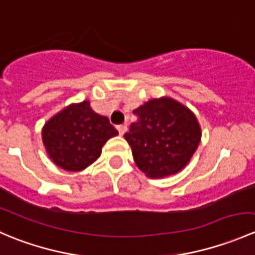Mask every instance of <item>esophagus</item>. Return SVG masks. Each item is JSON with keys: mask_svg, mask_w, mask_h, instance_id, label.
<instances>
[{"mask_svg": "<svg viewBox=\"0 0 255 255\" xmlns=\"http://www.w3.org/2000/svg\"><path fill=\"white\" fill-rule=\"evenodd\" d=\"M117 129H118V132H120V134L123 135L126 132H127V126L120 125V126H117Z\"/></svg>", "mask_w": 255, "mask_h": 255, "instance_id": "34e87169", "label": "esophagus"}]
</instances>
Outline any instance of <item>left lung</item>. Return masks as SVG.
<instances>
[{
	"instance_id": "obj_1",
	"label": "left lung",
	"mask_w": 255,
	"mask_h": 255,
	"mask_svg": "<svg viewBox=\"0 0 255 255\" xmlns=\"http://www.w3.org/2000/svg\"><path fill=\"white\" fill-rule=\"evenodd\" d=\"M133 113L137 122L130 125L125 139L139 170L151 179L181 171L201 140L195 113L169 96L149 100Z\"/></svg>"
}]
</instances>
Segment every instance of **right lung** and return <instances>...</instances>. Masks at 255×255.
<instances>
[{
  "label": "right lung",
  "instance_id": "right-lung-1",
  "mask_svg": "<svg viewBox=\"0 0 255 255\" xmlns=\"http://www.w3.org/2000/svg\"><path fill=\"white\" fill-rule=\"evenodd\" d=\"M118 130L106 116L96 113L89 100L71 104L54 115L42 129L50 160L66 171H81L101 155L102 146Z\"/></svg>",
  "mask_w": 255,
  "mask_h": 255
}]
</instances>
